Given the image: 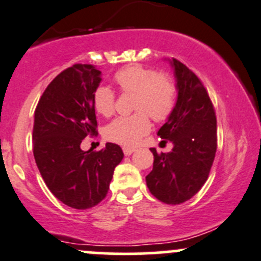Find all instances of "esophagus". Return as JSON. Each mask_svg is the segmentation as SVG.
I'll list each match as a JSON object with an SVG mask.
<instances>
[{
  "mask_svg": "<svg viewBox=\"0 0 261 261\" xmlns=\"http://www.w3.org/2000/svg\"><path fill=\"white\" fill-rule=\"evenodd\" d=\"M134 151H135L134 148H123V154H125V155H131Z\"/></svg>",
  "mask_w": 261,
  "mask_h": 261,
  "instance_id": "esophagus-1",
  "label": "esophagus"
}]
</instances>
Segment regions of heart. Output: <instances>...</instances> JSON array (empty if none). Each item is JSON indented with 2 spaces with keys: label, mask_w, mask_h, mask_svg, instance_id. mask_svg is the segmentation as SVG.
Here are the masks:
<instances>
[{
  "label": "heart",
  "mask_w": 261,
  "mask_h": 261,
  "mask_svg": "<svg viewBox=\"0 0 261 261\" xmlns=\"http://www.w3.org/2000/svg\"><path fill=\"white\" fill-rule=\"evenodd\" d=\"M122 93L135 94L131 116L115 118L106 127V138L121 145H135L150 130L148 114L156 122L166 121L177 103V85L167 72H156L143 65H130L118 70L113 76ZM93 106L102 116L112 115L116 94L107 85H99L93 93Z\"/></svg>",
  "instance_id": "obj_1"
}]
</instances>
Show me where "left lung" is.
<instances>
[{
	"mask_svg": "<svg viewBox=\"0 0 261 261\" xmlns=\"http://www.w3.org/2000/svg\"><path fill=\"white\" fill-rule=\"evenodd\" d=\"M177 82V103L159 128L173 149L158 154L154 148L153 171L145 177L149 191L159 201L181 204L191 199L208 179L217 151V118L208 92L186 65L172 58Z\"/></svg>",
	"mask_w": 261,
	"mask_h": 261,
	"instance_id": "obj_1",
	"label": "left lung"
}]
</instances>
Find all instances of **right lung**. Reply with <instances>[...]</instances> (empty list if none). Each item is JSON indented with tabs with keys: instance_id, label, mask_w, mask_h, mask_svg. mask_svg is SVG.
I'll use <instances>...</instances> for the list:
<instances>
[{
	"instance_id": "obj_1",
	"label": "right lung",
	"mask_w": 261,
	"mask_h": 261,
	"mask_svg": "<svg viewBox=\"0 0 261 261\" xmlns=\"http://www.w3.org/2000/svg\"><path fill=\"white\" fill-rule=\"evenodd\" d=\"M100 71L75 63L45 88L34 112L33 153L53 195L74 209H89L107 195L122 149L113 143L99 151L80 149L83 139L98 135L93 93Z\"/></svg>"
}]
</instances>
